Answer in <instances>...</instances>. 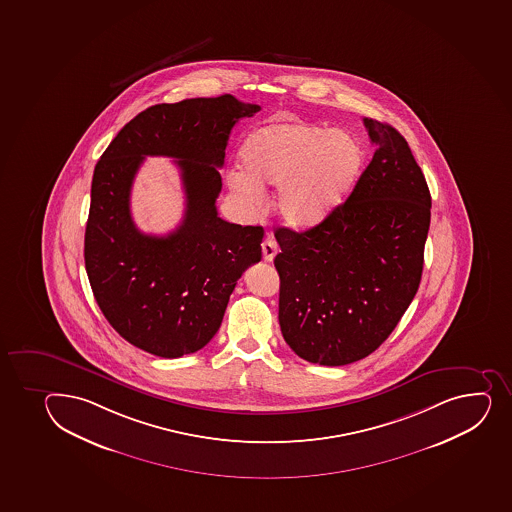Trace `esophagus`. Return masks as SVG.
<instances>
[{
	"mask_svg": "<svg viewBox=\"0 0 512 512\" xmlns=\"http://www.w3.org/2000/svg\"><path fill=\"white\" fill-rule=\"evenodd\" d=\"M277 252H279V245H277L274 238H265L262 242V253H264L265 262H272Z\"/></svg>",
	"mask_w": 512,
	"mask_h": 512,
	"instance_id": "1",
	"label": "esophagus"
}]
</instances>
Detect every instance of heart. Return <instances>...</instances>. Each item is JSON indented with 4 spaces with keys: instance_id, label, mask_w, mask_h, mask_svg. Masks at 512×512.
Listing matches in <instances>:
<instances>
[{
    "instance_id": "b5f03b06",
    "label": "heart",
    "mask_w": 512,
    "mask_h": 512,
    "mask_svg": "<svg viewBox=\"0 0 512 512\" xmlns=\"http://www.w3.org/2000/svg\"><path fill=\"white\" fill-rule=\"evenodd\" d=\"M243 171L228 185L247 205L262 203V186H279L275 210L292 228H312L331 216L353 191L363 149L341 129L324 131L302 121L262 127L242 148Z\"/></svg>"
}]
</instances>
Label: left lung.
<instances>
[{"mask_svg":"<svg viewBox=\"0 0 512 512\" xmlns=\"http://www.w3.org/2000/svg\"><path fill=\"white\" fill-rule=\"evenodd\" d=\"M363 122L376 151L348 200L306 232H275L280 331L299 358L324 366L380 348L422 279L427 181L395 127Z\"/></svg>","mask_w":512,"mask_h":512,"instance_id":"left-lung-1","label":"left lung"}]
</instances>
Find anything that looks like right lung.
Instances as JSON below:
<instances>
[{
	"label": "right lung",
	"mask_w": 512,
	"mask_h": 512,
	"mask_svg": "<svg viewBox=\"0 0 512 512\" xmlns=\"http://www.w3.org/2000/svg\"><path fill=\"white\" fill-rule=\"evenodd\" d=\"M260 111L233 95L158 104L122 127L95 164L85 228V270L102 314L127 343L161 358L205 348L237 280L262 259L264 228L218 216V168L242 117ZM146 155L177 159L186 216L166 238L139 233L130 188Z\"/></svg>",
	"instance_id": "right-lung-1"
}]
</instances>
